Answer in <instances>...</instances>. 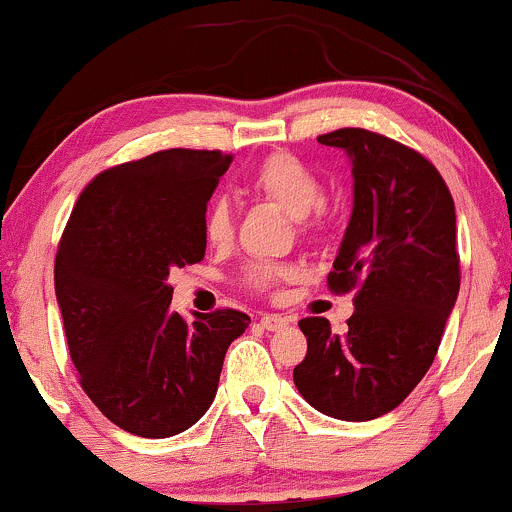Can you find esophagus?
<instances>
[{"label":"esophagus","mask_w":512,"mask_h":512,"mask_svg":"<svg viewBox=\"0 0 512 512\" xmlns=\"http://www.w3.org/2000/svg\"><path fill=\"white\" fill-rule=\"evenodd\" d=\"M260 322H262L264 330H269V332L284 330V327H289V325H291L289 317H284V315H264Z\"/></svg>","instance_id":"obj_1"}]
</instances>
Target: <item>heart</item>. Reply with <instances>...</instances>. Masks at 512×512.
I'll return each instance as SVG.
<instances>
[{"instance_id": "obj_1", "label": "heart", "mask_w": 512, "mask_h": 512, "mask_svg": "<svg viewBox=\"0 0 512 512\" xmlns=\"http://www.w3.org/2000/svg\"><path fill=\"white\" fill-rule=\"evenodd\" d=\"M245 187L255 197L269 199L276 207H281L293 219H301L305 231H317L325 226L327 211L322 207V182L317 173L301 158L274 151L257 166L245 180ZM204 238L211 245L221 248L233 238V209L228 199H211L202 219ZM296 267L291 264L255 262L245 269V281L257 291H269L284 279H293Z\"/></svg>"}]
</instances>
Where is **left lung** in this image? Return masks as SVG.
Wrapping results in <instances>:
<instances>
[{
  "mask_svg": "<svg viewBox=\"0 0 512 512\" xmlns=\"http://www.w3.org/2000/svg\"><path fill=\"white\" fill-rule=\"evenodd\" d=\"M317 142L351 161L354 209L327 284L358 293L344 334L325 317L298 322L308 354L293 383L325 416L370 421L399 407L438 354L460 293L455 202L436 166L395 139L344 127Z\"/></svg>",
  "mask_w": 512,
  "mask_h": 512,
  "instance_id": "1",
  "label": "left lung"
}]
</instances>
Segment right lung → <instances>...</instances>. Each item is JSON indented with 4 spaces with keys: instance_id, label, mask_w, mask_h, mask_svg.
<instances>
[{
    "instance_id": "add662e5",
    "label": "right lung",
    "mask_w": 512,
    "mask_h": 512,
    "mask_svg": "<svg viewBox=\"0 0 512 512\" xmlns=\"http://www.w3.org/2000/svg\"><path fill=\"white\" fill-rule=\"evenodd\" d=\"M233 156L168 149L84 187L55 257L69 354L91 402L142 438L187 431L211 407L223 356L250 317L170 310L168 274L204 260L207 202Z\"/></svg>"
}]
</instances>
